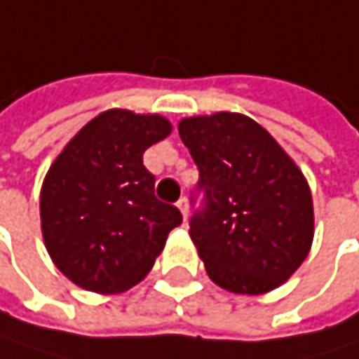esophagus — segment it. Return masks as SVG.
<instances>
[{"mask_svg":"<svg viewBox=\"0 0 359 359\" xmlns=\"http://www.w3.org/2000/svg\"><path fill=\"white\" fill-rule=\"evenodd\" d=\"M177 207L180 209V213H182V217L187 219V215H189V203H187V199L182 197V199H179V203H177Z\"/></svg>","mask_w":359,"mask_h":359,"instance_id":"34e87169","label":"esophagus"}]
</instances>
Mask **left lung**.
Returning <instances> with one entry per match:
<instances>
[{"instance_id": "left-lung-1", "label": "left lung", "mask_w": 359, "mask_h": 359, "mask_svg": "<svg viewBox=\"0 0 359 359\" xmlns=\"http://www.w3.org/2000/svg\"><path fill=\"white\" fill-rule=\"evenodd\" d=\"M179 134L205 191L189 236L209 278L236 294L278 288L305 262L315 236L303 170L243 114L184 117Z\"/></svg>"}]
</instances>
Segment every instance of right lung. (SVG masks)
<instances>
[{"mask_svg":"<svg viewBox=\"0 0 359 359\" xmlns=\"http://www.w3.org/2000/svg\"><path fill=\"white\" fill-rule=\"evenodd\" d=\"M170 132L158 114L116 107L85 123L54 158L40 191V227L71 283L119 294L152 270L182 215L154 197L142 156Z\"/></svg>","mask_w":359,"mask_h":359,"instance_id":"add662e5","label":"right lung"}]
</instances>
